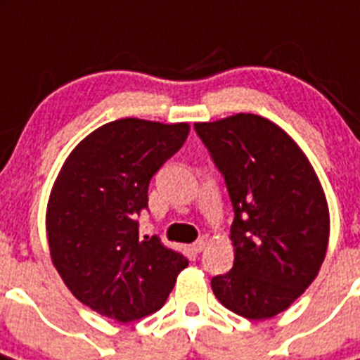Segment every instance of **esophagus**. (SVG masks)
<instances>
[{
  "label": "esophagus",
  "mask_w": 360,
  "mask_h": 360,
  "mask_svg": "<svg viewBox=\"0 0 360 360\" xmlns=\"http://www.w3.org/2000/svg\"><path fill=\"white\" fill-rule=\"evenodd\" d=\"M205 245H207V242H205L204 238H200V240H196L195 244L191 245V248H193V251H195V253H202V251L205 250Z\"/></svg>",
  "instance_id": "esophagus-1"
}]
</instances>
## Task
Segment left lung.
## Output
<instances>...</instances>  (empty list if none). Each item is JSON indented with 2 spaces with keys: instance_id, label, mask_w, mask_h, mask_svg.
I'll return each instance as SVG.
<instances>
[{
  "instance_id": "8db88e82",
  "label": "left lung",
  "mask_w": 360,
  "mask_h": 360,
  "mask_svg": "<svg viewBox=\"0 0 360 360\" xmlns=\"http://www.w3.org/2000/svg\"><path fill=\"white\" fill-rule=\"evenodd\" d=\"M224 174L235 220V262L211 281L227 309L251 321L288 309L319 275L330 211L315 169L293 138L257 115L195 124Z\"/></svg>"
}]
</instances>
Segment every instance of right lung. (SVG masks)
Returning a JSON list of instances; mask_svg holds the SVG:
<instances>
[{
    "instance_id": "obj_1",
    "label": "right lung",
    "mask_w": 360,
    "mask_h": 360,
    "mask_svg": "<svg viewBox=\"0 0 360 360\" xmlns=\"http://www.w3.org/2000/svg\"><path fill=\"white\" fill-rule=\"evenodd\" d=\"M189 124L122 118L67 156L47 204L51 259L92 311L131 322L158 311L187 259L138 233L153 174L176 153Z\"/></svg>"
}]
</instances>
